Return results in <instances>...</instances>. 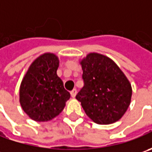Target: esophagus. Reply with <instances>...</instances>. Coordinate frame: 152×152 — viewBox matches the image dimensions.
I'll use <instances>...</instances> for the list:
<instances>
[{"mask_svg":"<svg viewBox=\"0 0 152 152\" xmlns=\"http://www.w3.org/2000/svg\"><path fill=\"white\" fill-rule=\"evenodd\" d=\"M70 94H71V96L74 98V97L76 96V94H77V90L76 89H73V91L70 92Z\"/></svg>","mask_w":152,"mask_h":152,"instance_id":"obj_1","label":"esophagus"}]
</instances>
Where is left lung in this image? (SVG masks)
Segmentation results:
<instances>
[{
	"instance_id": "1",
	"label": "left lung",
	"mask_w": 152,
	"mask_h": 152,
	"mask_svg": "<svg viewBox=\"0 0 152 152\" xmlns=\"http://www.w3.org/2000/svg\"><path fill=\"white\" fill-rule=\"evenodd\" d=\"M80 64L84 86L76 99L86 115L98 124L118 121L131 102L129 79L112 59L99 53L88 54Z\"/></svg>"
}]
</instances>
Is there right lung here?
Masks as SVG:
<instances>
[{
    "label": "right lung",
    "mask_w": 152,
    "mask_h": 152,
    "mask_svg": "<svg viewBox=\"0 0 152 152\" xmlns=\"http://www.w3.org/2000/svg\"><path fill=\"white\" fill-rule=\"evenodd\" d=\"M58 57L45 53L33 61L20 85L19 102L24 113L37 122H47L61 113L70 98L57 76Z\"/></svg>",
    "instance_id": "add662e5"
}]
</instances>
